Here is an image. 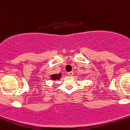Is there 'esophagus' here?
Listing matches in <instances>:
<instances>
[{"label": "esophagus", "instance_id": "34e87169", "mask_svg": "<svg viewBox=\"0 0 130 130\" xmlns=\"http://www.w3.org/2000/svg\"><path fill=\"white\" fill-rule=\"evenodd\" d=\"M68 75L69 76H73V75H74V72H68Z\"/></svg>", "mask_w": 130, "mask_h": 130}]
</instances>
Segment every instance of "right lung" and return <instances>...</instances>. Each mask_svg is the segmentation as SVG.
Masks as SVG:
<instances>
[{"instance_id": "1", "label": "right lung", "mask_w": 130, "mask_h": 130, "mask_svg": "<svg viewBox=\"0 0 130 130\" xmlns=\"http://www.w3.org/2000/svg\"><path fill=\"white\" fill-rule=\"evenodd\" d=\"M61 74H53V75H51V79L53 80H56V79H58L61 77Z\"/></svg>"}]
</instances>
